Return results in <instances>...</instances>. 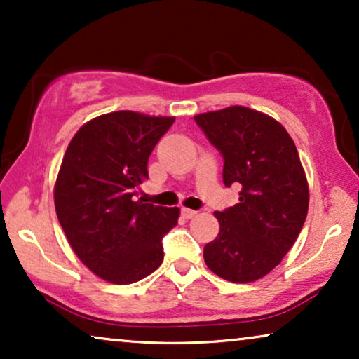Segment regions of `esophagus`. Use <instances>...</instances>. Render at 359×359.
<instances>
[{
    "label": "esophagus",
    "mask_w": 359,
    "mask_h": 359,
    "mask_svg": "<svg viewBox=\"0 0 359 359\" xmlns=\"http://www.w3.org/2000/svg\"><path fill=\"white\" fill-rule=\"evenodd\" d=\"M196 214H198V212H196V210H193V209H186V208L181 209V215H183L184 219H193Z\"/></svg>",
    "instance_id": "1"
}]
</instances>
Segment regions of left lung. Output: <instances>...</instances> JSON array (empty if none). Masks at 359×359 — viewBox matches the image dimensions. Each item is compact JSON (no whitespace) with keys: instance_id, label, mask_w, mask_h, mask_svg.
<instances>
[{"instance_id":"1","label":"left lung","mask_w":359,"mask_h":359,"mask_svg":"<svg viewBox=\"0 0 359 359\" xmlns=\"http://www.w3.org/2000/svg\"><path fill=\"white\" fill-rule=\"evenodd\" d=\"M194 121L224 156V184L242 186L238 204L214 212L220 230L204 262L227 281H257L281 263L306 222L309 186L297 149L278 121L250 107Z\"/></svg>"}]
</instances>
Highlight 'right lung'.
<instances>
[{
	"label": "right lung",
	"mask_w": 359,
	"mask_h": 359,
	"mask_svg": "<svg viewBox=\"0 0 359 359\" xmlns=\"http://www.w3.org/2000/svg\"><path fill=\"white\" fill-rule=\"evenodd\" d=\"M175 117L117 111L86 122L63 155L53 199L81 263L114 284L140 281L163 262L161 238L180 209L137 199L149 156Z\"/></svg>",
	"instance_id": "right-lung-1"
}]
</instances>
